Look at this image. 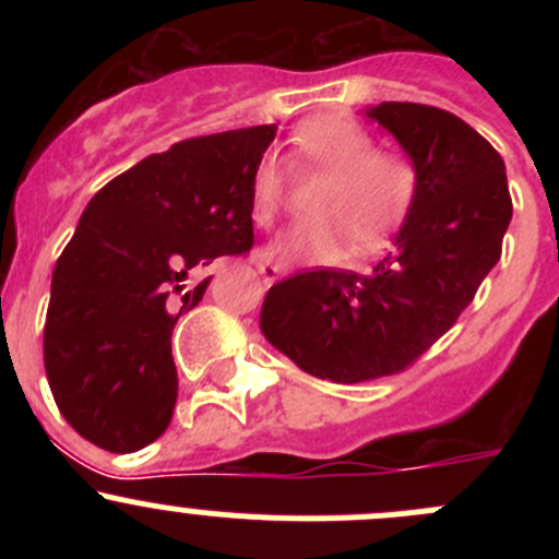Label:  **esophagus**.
I'll return each instance as SVG.
<instances>
[{
  "label": "esophagus",
  "instance_id": "esophagus-1",
  "mask_svg": "<svg viewBox=\"0 0 559 559\" xmlns=\"http://www.w3.org/2000/svg\"><path fill=\"white\" fill-rule=\"evenodd\" d=\"M259 273H262V278L267 281V284H273V281L284 278V275L289 273V267H286V264H281V262H270V259H262V262H259Z\"/></svg>",
  "mask_w": 559,
  "mask_h": 559
}]
</instances>
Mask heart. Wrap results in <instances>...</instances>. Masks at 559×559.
<instances>
[{
	"mask_svg": "<svg viewBox=\"0 0 559 559\" xmlns=\"http://www.w3.org/2000/svg\"><path fill=\"white\" fill-rule=\"evenodd\" d=\"M292 167L297 173H326L313 200L316 218L297 224L270 246L284 262H330L346 251L379 248L408 218L419 194V170L400 151H384L357 121L319 116L292 138ZM286 200V175L275 159L253 170L248 207L257 227L270 229Z\"/></svg>",
	"mask_w": 559,
	"mask_h": 559,
	"instance_id": "heart-1",
	"label": "heart"
}]
</instances>
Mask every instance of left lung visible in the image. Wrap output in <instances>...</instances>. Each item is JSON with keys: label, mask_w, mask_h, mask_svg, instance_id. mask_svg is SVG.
I'll return each mask as SVG.
<instances>
[{"label": "left lung", "mask_w": 559, "mask_h": 559, "mask_svg": "<svg viewBox=\"0 0 559 559\" xmlns=\"http://www.w3.org/2000/svg\"><path fill=\"white\" fill-rule=\"evenodd\" d=\"M368 116L419 170V194L370 273L316 267L270 286L262 332L316 379L403 373L447 335L503 253L511 205L498 151L454 112L381 103Z\"/></svg>", "instance_id": "left-lung-1"}]
</instances>
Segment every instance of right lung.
<instances>
[{
    "label": "right lung",
    "mask_w": 559,
    "mask_h": 559,
    "mask_svg": "<svg viewBox=\"0 0 559 559\" xmlns=\"http://www.w3.org/2000/svg\"><path fill=\"white\" fill-rule=\"evenodd\" d=\"M275 123L189 138L103 186L61 251L45 316V376L94 447L138 452L178 400L173 326L205 295L191 275L253 246L251 178Z\"/></svg>",
    "instance_id": "1"
}]
</instances>
